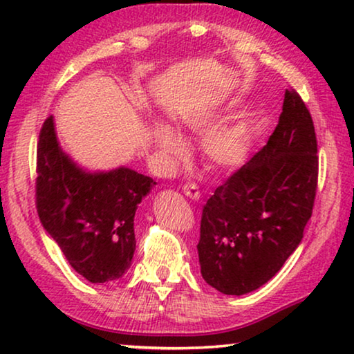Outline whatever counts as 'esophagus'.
Listing matches in <instances>:
<instances>
[{
  "instance_id": "1",
  "label": "esophagus",
  "mask_w": 354,
  "mask_h": 354,
  "mask_svg": "<svg viewBox=\"0 0 354 354\" xmlns=\"http://www.w3.org/2000/svg\"><path fill=\"white\" fill-rule=\"evenodd\" d=\"M182 190H183V193H185L188 198H192V200H200V190H198L196 183L188 182V183H185V185L182 187Z\"/></svg>"
}]
</instances>
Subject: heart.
I'll list each match as a JSON object with an SVG mask.
<instances>
[{
  "instance_id": "b5f03b06",
  "label": "heart",
  "mask_w": 354,
  "mask_h": 354,
  "mask_svg": "<svg viewBox=\"0 0 354 354\" xmlns=\"http://www.w3.org/2000/svg\"><path fill=\"white\" fill-rule=\"evenodd\" d=\"M222 118H224V111L209 109L187 115L178 124V132L182 138H187L188 135L206 133L201 143L203 158L207 166L217 172L234 171V169L243 166V162L250 156L251 145H253L250 125L241 120L222 125L212 131V128L219 125ZM153 138L158 148L172 161L187 154V145L183 143V140L164 125H158L153 130Z\"/></svg>"
}]
</instances>
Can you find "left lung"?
Returning <instances> with one entry per match:
<instances>
[{
	"label": "left lung",
	"instance_id": "left-lung-1",
	"mask_svg": "<svg viewBox=\"0 0 354 354\" xmlns=\"http://www.w3.org/2000/svg\"><path fill=\"white\" fill-rule=\"evenodd\" d=\"M317 176L311 113L297 90H287L268 145L203 206L196 248L206 283L240 297L272 279L303 239Z\"/></svg>",
	"mask_w": 354,
	"mask_h": 354
}]
</instances>
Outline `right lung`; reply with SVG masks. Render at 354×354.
Returning <instances> with one entry per match:
<instances>
[{
	"instance_id": "1",
	"label": "right lung",
	"mask_w": 354,
	"mask_h": 354,
	"mask_svg": "<svg viewBox=\"0 0 354 354\" xmlns=\"http://www.w3.org/2000/svg\"><path fill=\"white\" fill-rule=\"evenodd\" d=\"M156 182L127 167L85 172L62 151L50 115L37 145V211L66 259L91 283L122 277L135 251L133 217Z\"/></svg>"
}]
</instances>
